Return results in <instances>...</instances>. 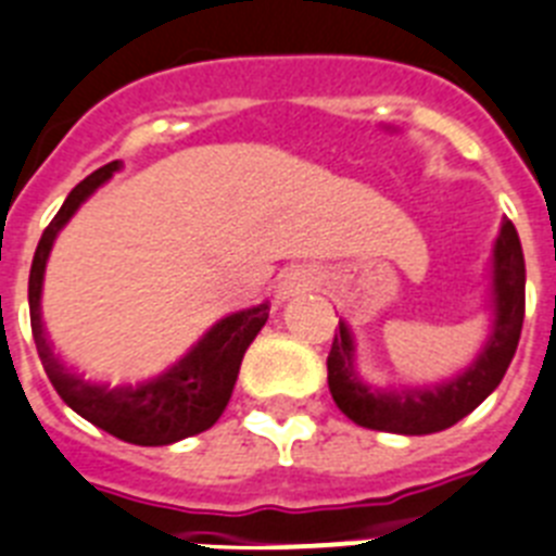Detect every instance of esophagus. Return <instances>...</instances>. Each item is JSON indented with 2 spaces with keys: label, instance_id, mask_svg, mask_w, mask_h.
Wrapping results in <instances>:
<instances>
[{
  "label": "esophagus",
  "instance_id": "esophagus-1",
  "mask_svg": "<svg viewBox=\"0 0 556 556\" xmlns=\"http://www.w3.org/2000/svg\"><path fill=\"white\" fill-rule=\"evenodd\" d=\"M318 287V278L306 269H289V273L281 275V281H278V298L281 301H289V298H298L309 292V289Z\"/></svg>",
  "mask_w": 556,
  "mask_h": 556
}]
</instances>
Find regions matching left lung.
Returning <instances> with one entry per match:
<instances>
[{"mask_svg":"<svg viewBox=\"0 0 556 556\" xmlns=\"http://www.w3.org/2000/svg\"><path fill=\"white\" fill-rule=\"evenodd\" d=\"M489 334L469 366L424 387H375L357 371V343L341 320L327 357L329 392L352 424L392 434H434L480 406L500 387L517 352L526 315V261L515 224L503 218L489 264Z\"/></svg>","mask_w":556,"mask_h":556,"instance_id":"8db88e82","label":"left lung"}]
</instances>
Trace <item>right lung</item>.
Wrapping results in <instances>:
<instances>
[{
	"label": "right lung",
	"instance_id": "add662e5",
	"mask_svg": "<svg viewBox=\"0 0 556 556\" xmlns=\"http://www.w3.org/2000/svg\"><path fill=\"white\" fill-rule=\"evenodd\" d=\"M118 169H122V162H110L90 173L81 185L73 187L56 218L41 232L34 267H30V281H27L30 329H34L36 352L50 383L76 415L132 446H169V443L206 432L224 415L247 346L267 324L269 304L224 315L201 334L199 343H192L190 350L178 357L176 364L141 383H102V380H90L67 369L56 352L50 350L48 334L41 327L45 267L64 224L71 222L76 210Z\"/></svg>",
	"mask_w": 556,
	"mask_h": 556
}]
</instances>
